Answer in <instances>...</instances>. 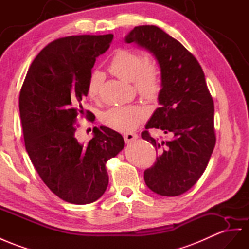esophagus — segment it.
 I'll return each mask as SVG.
<instances>
[{"label": "esophagus", "instance_id": "esophagus-1", "mask_svg": "<svg viewBox=\"0 0 249 249\" xmlns=\"http://www.w3.org/2000/svg\"><path fill=\"white\" fill-rule=\"evenodd\" d=\"M138 138H139V136L137 135V133H133V132L124 133V140L126 143H132L133 141H136Z\"/></svg>", "mask_w": 249, "mask_h": 249}]
</instances>
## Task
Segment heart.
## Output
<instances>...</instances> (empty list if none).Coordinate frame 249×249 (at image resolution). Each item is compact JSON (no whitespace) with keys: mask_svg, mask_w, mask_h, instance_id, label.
<instances>
[{"mask_svg":"<svg viewBox=\"0 0 249 249\" xmlns=\"http://www.w3.org/2000/svg\"><path fill=\"white\" fill-rule=\"evenodd\" d=\"M111 73L127 82H133L137 91L142 97L154 100L161 89L160 72L155 63L147 62L142 54L120 49L114 53L109 64ZM104 76L100 71H93L89 76L87 91L90 98L98 97ZM147 109L141 105L112 107L102 113L101 121L106 126L118 131H129L147 117Z\"/></svg>","mask_w":249,"mask_h":249,"instance_id":"obj_1","label":"heart"}]
</instances>
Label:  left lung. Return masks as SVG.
Returning a JSON list of instances; mask_svg holds the SVG:
<instances>
[{"label":"left lung","instance_id":"left-lung-1","mask_svg":"<svg viewBox=\"0 0 249 249\" xmlns=\"http://www.w3.org/2000/svg\"><path fill=\"white\" fill-rule=\"evenodd\" d=\"M124 41L147 50L161 70L160 107L145 128L160 129L169 138L159 141L142 132L159 152L154 166L144 171L145 183L160 196H180L200 179L215 145L214 107L205 75L179 41L154 25L135 27Z\"/></svg>","mask_w":249,"mask_h":249}]
</instances>
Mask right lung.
Listing matches in <instances>:
<instances>
[{"mask_svg":"<svg viewBox=\"0 0 249 249\" xmlns=\"http://www.w3.org/2000/svg\"><path fill=\"white\" fill-rule=\"evenodd\" d=\"M112 35L72 36L41 50L28 69L18 108L25 147L43 182L72 204H89L108 185L106 162L124 148V139L108 127H94L88 144L73 125L87 97L95 59L109 48Z\"/></svg>","mask_w":249,"mask_h":249,"instance_id":"obj_1","label":"right lung"}]
</instances>
